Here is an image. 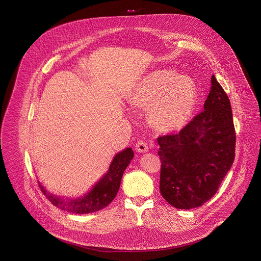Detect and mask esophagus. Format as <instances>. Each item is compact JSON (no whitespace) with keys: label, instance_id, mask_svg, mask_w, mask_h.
<instances>
[{"label":"esophagus","instance_id":"obj_1","mask_svg":"<svg viewBox=\"0 0 261 261\" xmlns=\"http://www.w3.org/2000/svg\"><path fill=\"white\" fill-rule=\"evenodd\" d=\"M136 151L139 152V153H144V152H147L149 150V147L147 145V143L143 140H139L137 143H136Z\"/></svg>","mask_w":261,"mask_h":261}]
</instances>
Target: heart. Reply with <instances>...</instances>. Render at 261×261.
<instances>
[{
	"instance_id": "obj_1",
	"label": "heart",
	"mask_w": 261,
	"mask_h": 261,
	"mask_svg": "<svg viewBox=\"0 0 261 261\" xmlns=\"http://www.w3.org/2000/svg\"><path fill=\"white\" fill-rule=\"evenodd\" d=\"M198 102V88L193 79L160 69L142 77L127 98L135 110H147L150 123L161 132L182 129Z\"/></svg>"
}]
</instances>
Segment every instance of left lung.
<instances>
[{
	"label": "left lung",
	"instance_id": "left-lung-1",
	"mask_svg": "<svg viewBox=\"0 0 261 261\" xmlns=\"http://www.w3.org/2000/svg\"><path fill=\"white\" fill-rule=\"evenodd\" d=\"M160 194L176 208H198L217 193L235 158L230 101L215 75L204 111L179 133L157 138Z\"/></svg>",
	"mask_w": 261,
	"mask_h": 261
}]
</instances>
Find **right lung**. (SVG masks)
<instances>
[{
	"label": "right lung",
	"mask_w": 261,
	"mask_h": 261,
	"mask_svg": "<svg viewBox=\"0 0 261 261\" xmlns=\"http://www.w3.org/2000/svg\"><path fill=\"white\" fill-rule=\"evenodd\" d=\"M134 152L131 147L118 152L110 163L108 171L90 189L88 193L81 197L64 198L55 196L38 181L39 187L47 199L55 207L73 214H89L107 207L116 197L123 173L132 158Z\"/></svg>",
	"instance_id": "add662e5"
}]
</instances>
